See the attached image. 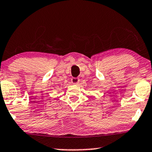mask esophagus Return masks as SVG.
I'll list each match as a JSON object with an SVG mask.
<instances>
[{"label": "esophagus", "instance_id": "1", "mask_svg": "<svg viewBox=\"0 0 152 152\" xmlns=\"http://www.w3.org/2000/svg\"><path fill=\"white\" fill-rule=\"evenodd\" d=\"M79 78H72L71 79V83H72L73 84H75V85H77V84L79 83Z\"/></svg>", "mask_w": 152, "mask_h": 152}]
</instances>
